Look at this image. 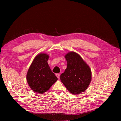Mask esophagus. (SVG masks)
<instances>
[{
    "label": "esophagus",
    "instance_id": "obj_1",
    "mask_svg": "<svg viewBox=\"0 0 121 121\" xmlns=\"http://www.w3.org/2000/svg\"><path fill=\"white\" fill-rule=\"evenodd\" d=\"M56 76L57 77V78L59 79V77H60V74H59V73H57V74H56Z\"/></svg>",
    "mask_w": 121,
    "mask_h": 121
}]
</instances>
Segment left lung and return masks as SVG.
Wrapping results in <instances>:
<instances>
[{"label":"left lung","mask_w":121,"mask_h":121,"mask_svg":"<svg viewBox=\"0 0 121 121\" xmlns=\"http://www.w3.org/2000/svg\"><path fill=\"white\" fill-rule=\"evenodd\" d=\"M65 57L67 67L60 76L61 82L72 94L76 95L84 92L91 80L90 66L74 52L68 53Z\"/></svg>","instance_id":"obj_1"}]
</instances>
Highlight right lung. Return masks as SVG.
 <instances>
[{"mask_svg": "<svg viewBox=\"0 0 121 121\" xmlns=\"http://www.w3.org/2000/svg\"><path fill=\"white\" fill-rule=\"evenodd\" d=\"M49 56L40 53L33 59L27 72V81L34 92L44 93L58 79L52 72L47 61Z\"/></svg>", "mask_w": 121, "mask_h": 121, "instance_id": "add662e5", "label": "right lung"}]
</instances>
